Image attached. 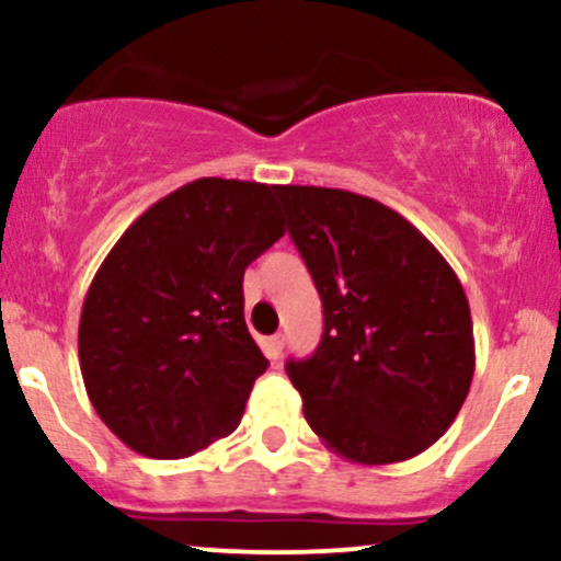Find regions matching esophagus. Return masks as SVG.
Listing matches in <instances>:
<instances>
[{
  "label": "esophagus",
  "mask_w": 561,
  "mask_h": 561,
  "mask_svg": "<svg viewBox=\"0 0 561 561\" xmlns=\"http://www.w3.org/2000/svg\"><path fill=\"white\" fill-rule=\"evenodd\" d=\"M285 343H287L285 334L276 332L274 337H268V343H266V356L272 358V362H279V358H282V351H285Z\"/></svg>",
  "instance_id": "esophagus-1"
}]
</instances>
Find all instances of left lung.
<instances>
[{"label": "left lung", "mask_w": 561, "mask_h": 561, "mask_svg": "<svg viewBox=\"0 0 561 561\" xmlns=\"http://www.w3.org/2000/svg\"><path fill=\"white\" fill-rule=\"evenodd\" d=\"M324 306L311 358L287 362L302 414L334 454L396 465L450 427L474 375L459 276L401 214L330 186H276Z\"/></svg>", "instance_id": "1"}]
</instances>
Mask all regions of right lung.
I'll return each mask as SVG.
<instances>
[{
  "mask_svg": "<svg viewBox=\"0 0 561 561\" xmlns=\"http://www.w3.org/2000/svg\"><path fill=\"white\" fill-rule=\"evenodd\" d=\"M276 186L197 179L158 199L96 268L81 308L89 401L150 459L231 435L268 362L244 324L242 276L285 234Z\"/></svg>",
  "mask_w": 561,
  "mask_h": 561,
  "instance_id": "1",
  "label": "right lung"
}]
</instances>
